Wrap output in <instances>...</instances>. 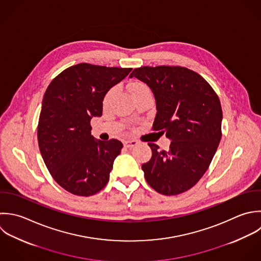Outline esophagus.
<instances>
[{
  "instance_id": "34e87169",
  "label": "esophagus",
  "mask_w": 261,
  "mask_h": 261,
  "mask_svg": "<svg viewBox=\"0 0 261 261\" xmlns=\"http://www.w3.org/2000/svg\"><path fill=\"white\" fill-rule=\"evenodd\" d=\"M138 144V141L137 140H126L125 142H124V145L126 146V147H128V148H130V147H133V146H135V145H137Z\"/></svg>"
}]
</instances>
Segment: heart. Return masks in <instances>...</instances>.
<instances>
[{"label": "heart", "mask_w": 261, "mask_h": 261, "mask_svg": "<svg viewBox=\"0 0 261 261\" xmlns=\"http://www.w3.org/2000/svg\"><path fill=\"white\" fill-rule=\"evenodd\" d=\"M116 90H117V89L114 87V88H111V89L106 93V95H105V97H103V105H105V106H108V105L110 103V101L112 100V98L114 97V95H115V93H116ZM130 90H131V92H132V94H133L134 97L137 96V95H139V94H142V93H144V92L150 91L149 88H148V86H147L146 84L142 83V82H134V83H132V84L130 85Z\"/></svg>", "instance_id": "heart-1"}]
</instances>
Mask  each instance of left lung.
<instances>
[{
  "label": "left lung",
  "instance_id": "1",
  "mask_svg": "<svg viewBox=\"0 0 261 261\" xmlns=\"http://www.w3.org/2000/svg\"><path fill=\"white\" fill-rule=\"evenodd\" d=\"M132 77L153 92L158 111L153 130L172 140L168 150L148 143L152 156L142 165L146 182L163 195L181 194L201 179L220 144L219 96L202 76L184 67H140Z\"/></svg>",
  "mask_w": 261,
  "mask_h": 261
}]
</instances>
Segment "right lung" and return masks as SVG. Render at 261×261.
Here are the masks:
<instances>
[{"mask_svg":"<svg viewBox=\"0 0 261 261\" xmlns=\"http://www.w3.org/2000/svg\"><path fill=\"white\" fill-rule=\"evenodd\" d=\"M131 70L81 63L60 73L45 90L37 126L39 150L54 180L74 195H93L110 179L123 144L94 139L90 120L102 115L106 93Z\"/></svg>","mask_w":261,"mask_h":261,"instance_id":"obj_1","label":"right lung"}]
</instances>
